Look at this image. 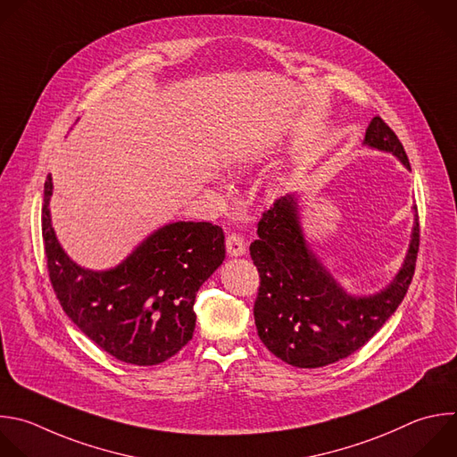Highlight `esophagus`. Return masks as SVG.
Segmentation results:
<instances>
[{"label": "esophagus", "instance_id": "34e87169", "mask_svg": "<svg viewBox=\"0 0 457 457\" xmlns=\"http://www.w3.org/2000/svg\"><path fill=\"white\" fill-rule=\"evenodd\" d=\"M226 249L229 256H244L247 247H245V240L240 235H229L226 238Z\"/></svg>", "mask_w": 457, "mask_h": 457}]
</instances>
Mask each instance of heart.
I'll list each match as a JSON object with an SVG mask.
<instances>
[{
	"mask_svg": "<svg viewBox=\"0 0 457 457\" xmlns=\"http://www.w3.org/2000/svg\"><path fill=\"white\" fill-rule=\"evenodd\" d=\"M263 158H265L263 152H253V154H249V156L238 160V163H235V170L237 172H245V170L253 169L254 165H258Z\"/></svg>",
	"mask_w": 457,
	"mask_h": 457,
	"instance_id": "b5f03b06",
	"label": "heart"
}]
</instances>
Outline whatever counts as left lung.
I'll return each mask as SVG.
<instances>
[{
	"label": "left lung",
	"instance_id": "obj_1",
	"mask_svg": "<svg viewBox=\"0 0 457 457\" xmlns=\"http://www.w3.org/2000/svg\"><path fill=\"white\" fill-rule=\"evenodd\" d=\"M362 145L387 152L411 170L400 139L382 118L370 121ZM299 201L297 192L287 194L258 222V240L249 247L260 272L254 325L260 341L283 362L323 368L364 346L396 312L414 274L420 226L414 213L409 247L395 278L373 294H352L307 240Z\"/></svg>",
	"mask_w": 457,
	"mask_h": 457
}]
</instances>
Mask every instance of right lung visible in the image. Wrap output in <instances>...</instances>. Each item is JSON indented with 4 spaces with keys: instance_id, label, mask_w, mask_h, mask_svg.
<instances>
[{
    "instance_id": "right-lung-1",
    "label": "right lung",
    "mask_w": 457,
    "mask_h": 457,
    "mask_svg": "<svg viewBox=\"0 0 457 457\" xmlns=\"http://www.w3.org/2000/svg\"><path fill=\"white\" fill-rule=\"evenodd\" d=\"M52 194L48 176L43 240L50 279L68 318L121 362L154 366L176 355L195 330L197 290L226 258L222 228L169 222L145 237L118 265L95 270L62 249L52 226Z\"/></svg>"
}]
</instances>
